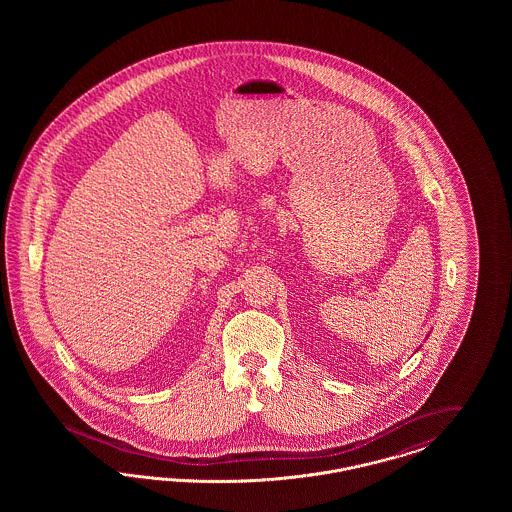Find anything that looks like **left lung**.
<instances>
[{
	"mask_svg": "<svg viewBox=\"0 0 512 512\" xmlns=\"http://www.w3.org/2000/svg\"><path fill=\"white\" fill-rule=\"evenodd\" d=\"M418 349H420V347H418ZM418 349H416V351H418Z\"/></svg>",
	"mask_w": 512,
	"mask_h": 512,
	"instance_id": "left-lung-1",
	"label": "left lung"
}]
</instances>
